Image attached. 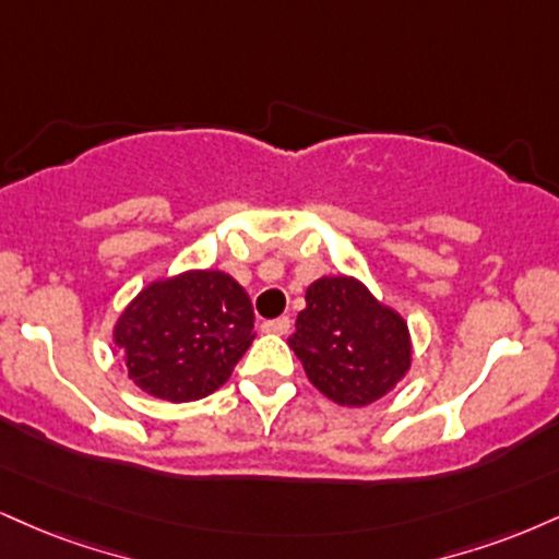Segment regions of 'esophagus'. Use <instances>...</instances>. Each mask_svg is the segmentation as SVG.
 Listing matches in <instances>:
<instances>
[{
	"label": "esophagus",
	"mask_w": 559,
	"mask_h": 559,
	"mask_svg": "<svg viewBox=\"0 0 559 559\" xmlns=\"http://www.w3.org/2000/svg\"><path fill=\"white\" fill-rule=\"evenodd\" d=\"M262 331L273 333V335H286L292 331V320L288 318H278V320H265L262 322Z\"/></svg>",
	"instance_id": "34e87169"
}]
</instances>
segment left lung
<instances>
[{"label": "left lung", "instance_id": "left-lung-1", "mask_svg": "<svg viewBox=\"0 0 559 559\" xmlns=\"http://www.w3.org/2000/svg\"><path fill=\"white\" fill-rule=\"evenodd\" d=\"M305 299L288 346L325 399L361 408L406 378L414 361L408 322L359 278L322 275Z\"/></svg>", "mask_w": 559, "mask_h": 559}]
</instances>
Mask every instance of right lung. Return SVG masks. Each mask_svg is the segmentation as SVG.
I'll return each mask as SVG.
<instances>
[{"mask_svg":"<svg viewBox=\"0 0 559 559\" xmlns=\"http://www.w3.org/2000/svg\"><path fill=\"white\" fill-rule=\"evenodd\" d=\"M127 374L160 401L211 395L254 341L252 301L224 271H185L138 292L114 322Z\"/></svg>","mask_w":559,"mask_h":559,"instance_id":"1","label":"right lung"}]
</instances>
